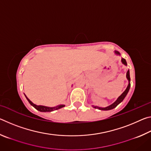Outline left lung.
<instances>
[{"label":"left lung","mask_w":151,"mask_h":151,"mask_svg":"<svg viewBox=\"0 0 151 151\" xmlns=\"http://www.w3.org/2000/svg\"><path fill=\"white\" fill-rule=\"evenodd\" d=\"M115 53H116V54H117V55H120V53L118 52V51H115ZM121 60H122V63H123L124 65H127V62H126V60H125L124 58H122ZM127 79H128V80H129V85H128L127 88H126V90H125V91H124V93H122V94H121V95L119 97L118 99H117V100H116L115 102H114V103L113 104H112L111 105H110V106H109L105 107V108H101V107H97V106H94V108L99 109H100V110H103V111H109V110H111V109H112L115 108V107H116L117 105H118V104H119V103H121V102H122V101H123V99L125 98V96H126V95H127V93H128V92H129V89H130V86H131V84H130V81H131V78H130L129 70H128L127 73Z\"/></svg>","instance_id":"obj_1"}]
</instances>
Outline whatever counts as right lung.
Wrapping results in <instances>:
<instances>
[{"instance_id":"add662e5","label":"right lung","mask_w":151,"mask_h":151,"mask_svg":"<svg viewBox=\"0 0 151 151\" xmlns=\"http://www.w3.org/2000/svg\"><path fill=\"white\" fill-rule=\"evenodd\" d=\"M25 96H26V95H25ZM27 99L28 100V101L29 102V103L31 104V105L32 106H34L35 108L38 110V111H39L40 112H51V111H56V110H58L59 109H61L63 108V107L65 106V105L64 104H60V105H58V106H57L55 107H47V106H41V105H36V104H35L34 103H32L31 101H30L29 99L27 98V97L26 96Z\"/></svg>"}]
</instances>
